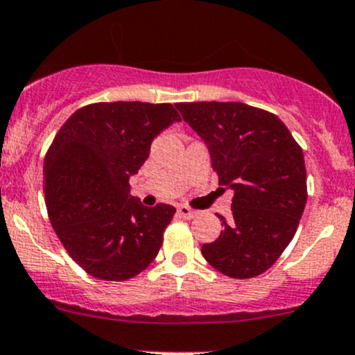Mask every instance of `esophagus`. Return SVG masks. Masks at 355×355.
<instances>
[{"instance_id": "esophagus-1", "label": "esophagus", "mask_w": 355, "mask_h": 355, "mask_svg": "<svg viewBox=\"0 0 355 355\" xmlns=\"http://www.w3.org/2000/svg\"><path fill=\"white\" fill-rule=\"evenodd\" d=\"M178 214L181 218H184V220H191V218L196 216V211H193L191 208H188V206H179Z\"/></svg>"}]
</instances>
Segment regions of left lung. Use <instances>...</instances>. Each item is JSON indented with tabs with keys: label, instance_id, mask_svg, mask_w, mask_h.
<instances>
[{
	"label": "left lung",
	"instance_id": "obj_1",
	"mask_svg": "<svg viewBox=\"0 0 355 355\" xmlns=\"http://www.w3.org/2000/svg\"><path fill=\"white\" fill-rule=\"evenodd\" d=\"M202 139L221 189L233 191L223 231L202 257L231 278L266 272L292 241L306 202L304 153L277 115L241 102L176 103Z\"/></svg>",
	"mask_w": 355,
	"mask_h": 355
}]
</instances>
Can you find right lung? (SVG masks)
<instances>
[{"instance_id":"right-lung-1","label":"right lung","mask_w":355,"mask_h":355,"mask_svg":"<svg viewBox=\"0 0 355 355\" xmlns=\"http://www.w3.org/2000/svg\"><path fill=\"white\" fill-rule=\"evenodd\" d=\"M181 117L171 103L101 102L71 114L43 166L45 201L55 233L92 277L129 280L157 257L174 206L147 208L129 179L150 144Z\"/></svg>"}]
</instances>
